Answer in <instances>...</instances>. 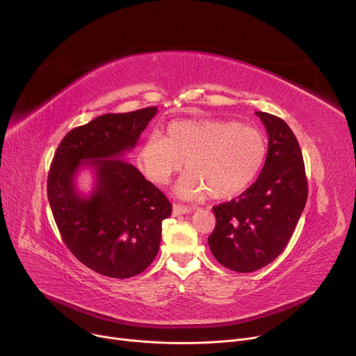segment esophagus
Instances as JSON below:
<instances>
[{
	"label": "esophagus",
	"instance_id": "1",
	"mask_svg": "<svg viewBox=\"0 0 356 356\" xmlns=\"http://www.w3.org/2000/svg\"><path fill=\"white\" fill-rule=\"evenodd\" d=\"M193 211V208L191 207H183V204H179V203H175L173 204V215H186V213H191Z\"/></svg>",
	"mask_w": 356,
	"mask_h": 356
}]
</instances>
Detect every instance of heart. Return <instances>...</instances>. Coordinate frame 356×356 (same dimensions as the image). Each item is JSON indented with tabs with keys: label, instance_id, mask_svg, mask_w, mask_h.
Returning <instances> with one entry per match:
<instances>
[{
	"label": "heart",
	"instance_id": "heart-1",
	"mask_svg": "<svg viewBox=\"0 0 356 356\" xmlns=\"http://www.w3.org/2000/svg\"><path fill=\"white\" fill-rule=\"evenodd\" d=\"M266 159V141L258 129L222 120L175 121L163 137L148 136L138 149L145 176L164 186L188 168L176 184L186 200L229 199L247 189Z\"/></svg>",
	"mask_w": 356,
	"mask_h": 356
}]
</instances>
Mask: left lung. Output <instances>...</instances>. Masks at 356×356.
I'll use <instances>...</instances> for the list:
<instances>
[{
    "label": "left lung",
    "instance_id": "8db88e82",
    "mask_svg": "<svg viewBox=\"0 0 356 356\" xmlns=\"http://www.w3.org/2000/svg\"><path fill=\"white\" fill-rule=\"evenodd\" d=\"M268 134V152L255 183L236 199L213 207L209 248L219 264L252 273L283 252L306 207L307 179L300 145L275 115L255 112Z\"/></svg>",
    "mask_w": 356,
    "mask_h": 356
}]
</instances>
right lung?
I'll return each instance as SVG.
<instances>
[{"mask_svg": "<svg viewBox=\"0 0 356 356\" xmlns=\"http://www.w3.org/2000/svg\"><path fill=\"white\" fill-rule=\"evenodd\" d=\"M156 114L157 106H148L73 128L50 165L47 197L66 247L88 268L111 278L134 277L153 263L161 222L172 213V203L156 186L120 160ZM83 166L96 175L89 197L76 188Z\"/></svg>", "mask_w": 356, "mask_h": 356, "instance_id": "1", "label": "right lung"}]
</instances>
